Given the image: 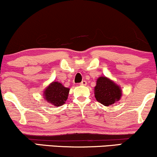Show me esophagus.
I'll use <instances>...</instances> for the list:
<instances>
[{"label": "esophagus", "instance_id": "esophagus-1", "mask_svg": "<svg viewBox=\"0 0 157 157\" xmlns=\"http://www.w3.org/2000/svg\"><path fill=\"white\" fill-rule=\"evenodd\" d=\"M86 84H87V82H86V80H82V82H81L80 83V86H86Z\"/></svg>", "mask_w": 157, "mask_h": 157}]
</instances>
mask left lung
<instances>
[{"instance_id":"left-lung-1","label":"left lung","mask_w":157,"mask_h":157,"mask_svg":"<svg viewBox=\"0 0 157 157\" xmlns=\"http://www.w3.org/2000/svg\"><path fill=\"white\" fill-rule=\"evenodd\" d=\"M94 96L99 102L109 106L119 101L122 97L121 88L105 76L100 77L94 87Z\"/></svg>"}]
</instances>
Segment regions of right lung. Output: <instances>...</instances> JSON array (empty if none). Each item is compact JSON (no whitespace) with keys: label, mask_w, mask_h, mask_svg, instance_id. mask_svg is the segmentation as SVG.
Instances as JSON below:
<instances>
[{"label":"right lung","mask_w":157,"mask_h":157,"mask_svg":"<svg viewBox=\"0 0 157 157\" xmlns=\"http://www.w3.org/2000/svg\"><path fill=\"white\" fill-rule=\"evenodd\" d=\"M69 90L60 82L54 81L44 90V97L47 102L55 106H60L68 99Z\"/></svg>","instance_id":"add662e5"}]
</instances>
